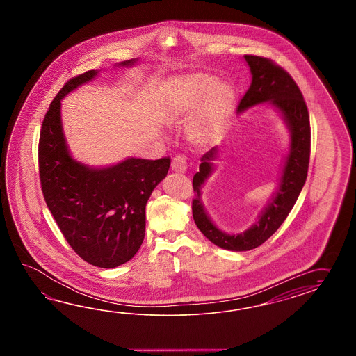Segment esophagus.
Returning a JSON list of instances; mask_svg holds the SVG:
<instances>
[{
  "instance_id": "esophagus-1",
  "label": "esophagus",
  "mask_w": 356,
  "mask_h": 356,
  "mask_svg": "<svg viewBox=\"0 0 356 356\" xmlns=\"http://www.w3.org/2000/svg\"><path fill=\"white\" fill-rule=\"evenodd\" d=\"M188 168V162H186V156L184 154L175 156L172 159V170L176 172H185Z\"/></svg>"
}]
</instances>
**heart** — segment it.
Returning <instances> with one entry per match:
<instances>
[{
	"mask_svg": "<svg viewBox=\"0 0 356 356\" xmlns=\"http://www.w3.org/2000/svg\"><path fill=\"white\" fill-rule=\"evenodd\" d=\"M197 105L193 136L203 143L234 112V87L225 82L217 83L216 77L211 74L195 73L177 79L167 88L163 108L171 120L185 117Z\"/></svg>",
	"mask_w": 356,
	"mask_h": 356,
	"instance_id": "b5f03b06",
	"label": "heart"
}]
</instances>
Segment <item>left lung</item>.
Returning a JSON list of instances; mask_svg holds the SVG:
<instances>
[{
  "label": "left lung",
  "instance_id": "obj_1",
  "mask_svg": "<svg viewBox=\"0 0 356 356\" xmlns=\"http://www.w3.org/2000/svg\"><path fill=\"white\" fill-rule=\"evenodd\" d=\"M244 59L251 68L252 83L238 105V112L241 113L253 105L270 102L283 114L292 139L275 197L262 212L259 221L241 234L229 235L218 230L203 209L200 189L213 170L212 161L216 158V147H212L200 158V172L193 177V189L195 193V198L191 203L193 218L209 241L230 251H250L257 248L283 224L304 188L312 145L309 111L295 79L269 58L244 55Z\"/></svg>",
  "mask_w": 356,
  "mask_h": 356
}]
</instances>
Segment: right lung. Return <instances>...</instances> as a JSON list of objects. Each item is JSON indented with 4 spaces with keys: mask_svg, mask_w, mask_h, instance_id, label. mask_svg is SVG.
Returning <instances> with one entry per match:
<instances>
[{
    "mask_svg": "<svg viewBox=\"0 0 356 356\" xmlns=\"http://www.w3.org/2000/svg\"><path fill=\"white\" fill-rule=\"evenodd\" d=\"M96 74L91 70L70 79L54 97L40 134L38 171L44 202L73 251L94 266L112 269L139 251L147 200L165 179L171 158H129L97 170L70 156L61 129L60 100Z\"/></svg>",
    "mask_w": 356,
    "mask_h": 356,
    "instance_id": "right-lung-1",
    "label": "right lung"
}]
</instances>
